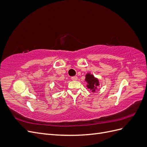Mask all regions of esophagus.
Instances as JSON below:
<instances>
[{
	"mask_svg": "<svg viewBox=\"0 0 147 147\" xmlns=\"http://www.w3.org/2000/svg\"><path fill=\"white\" fill-rule=\"evenodd\" d=\"M71 79H72V80H73V81H76V80H77L78 78L77 76H74V77H71Z\"/></svg>",
	"mask_w": 147,
	"mask_h": 147,
	"instance_id": "esophagus-1",
	"label": "esophagus"
}]
</instances>
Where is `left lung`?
<instances>
[{
	"label": "left lung",
	"instance_id": "1",
	"mask_svg": "<svg viewBox=\"0 0 147 147\" xmlns=\"http://www.w3.org/2000/svg\"><path fill=\"white\" fill-rule=\"evenodd\" d=\"M85 80L88 83V84L87 85L88 88L89 89H90V90H92V91H95V90H94L95 86L99 85L98 80L95 78L92 75H90V74H87L86 75Z\"/></svg>",
	"mask_w": 147,
	"mask_h": 147
}]
</instances>
